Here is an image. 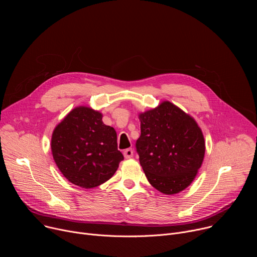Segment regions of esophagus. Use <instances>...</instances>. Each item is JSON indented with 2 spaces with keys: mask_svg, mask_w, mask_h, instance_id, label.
<instances>
[{
  "mask_svg": "<svg viewBox=\"0 0 257 257\" xmlns=\"http://www.w3.org/2000/svg\"><path fill=\"white\" fill-rule=\"evenodd\" d=\"M123 155L125 157V159H131L133 158V155H134V152L132 149H127L123 152Z\"/></svg>",
  "mask_w": 257,
  "mask_h": 257,
  "instance_id": "1",
  "label": "esophagus"
}]
</instances>
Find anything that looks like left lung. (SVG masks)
<instances>
[{
	"label": "left lung",
	"mask_w": 257,
	"mask_h": 257,
	"mask_svg": "<svg viewBox=\"0 0 257 257\" xmlns=\"http://www.w3.org/2000/svg\"><path fill=\"white\" fill-rule=\"evenodd\" d=\"M138 118L141 134L136 150L152 186L167 195L186 189L205 154L203 133L194 118L168 100Z\"/></svg>",
	"instance_id": "obj_1"
}]
</instances>
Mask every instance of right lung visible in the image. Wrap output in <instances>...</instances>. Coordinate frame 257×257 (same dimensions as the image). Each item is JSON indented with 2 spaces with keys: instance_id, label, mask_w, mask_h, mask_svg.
<instances>
[{
  "instance_id": "add662e5",
  "label": "right lung",
  "mask_w": 257,
  "mask_h": 257,
  "mask_svg": "<svg viewBox=\"0 0 257 257\" xmlns=\"http://www.w3.org/2000/svg\"><path fill=\"white\" fill-rule=\"evenodd\" d=\"M51 149L54 161L72 184L90 189L111 179L124 160L117 133L102 122V114L79 105L56 126Z\"/></svg>"
}]
</instances>
